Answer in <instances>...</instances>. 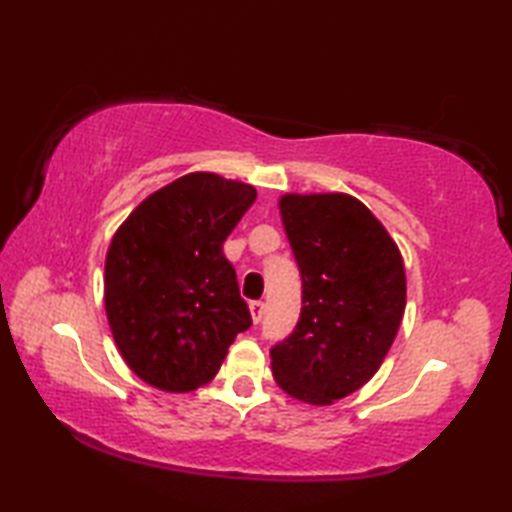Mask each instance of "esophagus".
I'll list each match as a JSON object with an SVG mask.
<instances>
[{
    "instance_id": "obj_1",
    "label": "esophagus",
    "mask_w": 512,
    "mask_h": 512,
    "mask_svg": "<svg viewBox=\"0 0 512 512\" xmlns=\"http://www.w3.org/2000/svg\"><path fill=\"white\" fill-rule=\"evenodd\" d=\"M248 309H250V318H253V323L257 325L259 320L264 318V302H262V300H255V302H250Z\"/></svg>"
}]
</instances>
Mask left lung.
<instances>
[{
  "label": "left lung",
  "mask_w": 512,
  "mask_h": 512,
  "mask_svg": "<svg viewBox=\"0 0 512 512\" xmlns=\"http://www.w3.org/2000/svg\"><path fill=\"white\" fill-rule=\"evenodd\" d=\"M282 225L302 277V311L271 350L277 386L329 406L372 379L406 307L402 253L350 194H284Z\"/></svg>",
  "instance_id": "1"
}]
</instances>
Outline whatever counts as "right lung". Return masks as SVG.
<instances>
[{"label": "right lung", "mask_w": 512, "mask_h": 512, "mask_svg": "<svg viewBox=\"0 0 512 512\" xmlns=\"http://www.w3.org/2000/svg\"><path fill=\"white\" fill-rule=\"evenodd\" d=\"M255 198L253 185L194 171L146 196L112 237L103 277L112 339L158 391L210 384L253 325L223 241Z\"/></svg>", "instance_id": "1"}]
</instances>
